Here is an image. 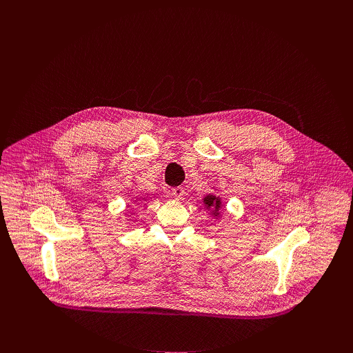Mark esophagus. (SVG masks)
Masks as SVG:
<instances>
[{
    "instance_id": "obj_1",
    "label": "esophagus",
    "mask_w": 353,
    "mask_h": 353,
    "mask_svg": "<svg viewBox=\"0 0 353 353\" xmlns=\"http://www.w3.org/2000/svg\"><path fill=\"white\" fill-rule=\"evenodd\" d=\"M172 194L174 195V198H176V199H181V198H183V195H184V187H181V185L174 187V188L172 190Z\"/></svg>"
}]
</instances>
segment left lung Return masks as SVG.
<instances>
[{"mask_svg": "<svg viewBox=\"0 0 353 353\" xmlns=\"http://www.w3.org/2000/svg\"><path fill=\"white\" fill-rule=\"evenodd\" d=\"M204 205L207 210L212 211L211 214L214 216H219L221 215V208H222V201L219 196L214 195V194H210L204 198Z\"/></svg>", "mask_w": 353, "mask_h": 353, "instance_id": "left-lung-1", "label": "left lung"}]
</instances>
